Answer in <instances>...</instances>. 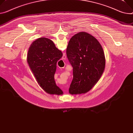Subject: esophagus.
Masks as SVG:
<instances>
[{"label": "esophagus", "mask_w": 133, "mask_h": 133, "mask_svg": "<svg viewBox=\"0 0 133 133\" xmlns=\"http://www.w3.org/2000/svg\"><path fill=\"white\" fill-rule=\"evenodd\" d=\"M65 57V58H64ZM64 59H65V58H66V57H65H65H64Z\"/></svg>", "instance_id": "1"}]
</instances>
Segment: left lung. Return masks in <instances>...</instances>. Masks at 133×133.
I'll use <instances>...</instances> for the list:
<instances>
[{
    "label": "left lung",
    "mask_w": 133,
    "mask_h": 133,
    "mask_svg": "<svg viewBox=\"0 0 133 133\" xmlns=\"http://www.w3.org/2000/svg\"><path fill=\"white\" fill-rule=\"evenodd\" d=\"M66 54L73 68L69 93H87L99 81L105 68V56L101 45L92 35L79 32L70 39Z\"/></svg>",
    "instance_id": "obj_1"
}]
</instances>
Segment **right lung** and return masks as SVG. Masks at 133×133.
<instances>
[{"label":"right lung","instance_id":"add662e5","mask_svg":"<svg viewBox=\"0 0 133 133\" xmlns=\"http://www.w3.org/2000/svg\"><path fill=\"white\" fill-rule=\"evenodd\" d=\"M62 56V51L50 39L46 38L36 40L29 48L28 63L40 86L50 94H63L56 85L54 78L57 63Z\"/></svg>","mask_w":133,"mask_h":133}]
</instances>
